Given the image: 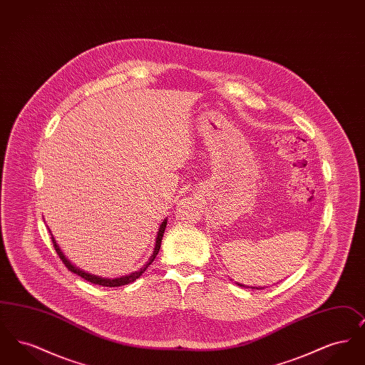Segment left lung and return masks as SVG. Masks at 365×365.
Here are the masks:
<instances>
[{
	"mask_svg": "<svg viewBox=\"0 0 365 365\" xmlns=\"http://www.w3.org/2000/svg\"><path fill=\"white\" fill-rule=\"evenodd\" d=\"M241 286H242V284H241Z\"/></svg>",
	"mask_w": 365,
	"mask_h": 365,
	"instance_id": "left-lung-1",
	"label": "left lung"
}]
</instances>
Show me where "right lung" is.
<instances>
[{
    "instance_id": "obj_1",
    "label": "right lung",
    "mask_w": 365,
    "mask_h": 365,
    "mask_svg": "<svg viewBox=\"0 0 365 365\" xmlns=\"http://www.w3.org/2000/svg\"><path fill=\"white\" fill-rule=\"evenodd\" d=\"M165 226H167V220H164L163 223H161V226L158 228V234H157L156 238V246H155V252H153V255L150 256V260L148 261V264L143 267V268H140L138 272H134V274H131V275H127V277H123V278L118 279H104V278H98V277H96V275H90V274H87L85 271H82V269H79V268H76V267H73L72 264H71L70 260L68 259H66V256L63 255V252L60 250V247L57 246V243L54 241V238L52 237V242L53 246H54V250H56V253L58 255V257L61 259V261L64 262V265L70 269L71 272H73V274H76V275H79L81 278L85 279L87 282H91V283H94V284H100V286H106V287H119V286H124V284H128V283H133L134 280H137V279L146 271V268L153 262V260L156 259L157 255H158V250H160V246H161V240H163V235H164V231H165Z\"/></svg>"
}]
</instances>
